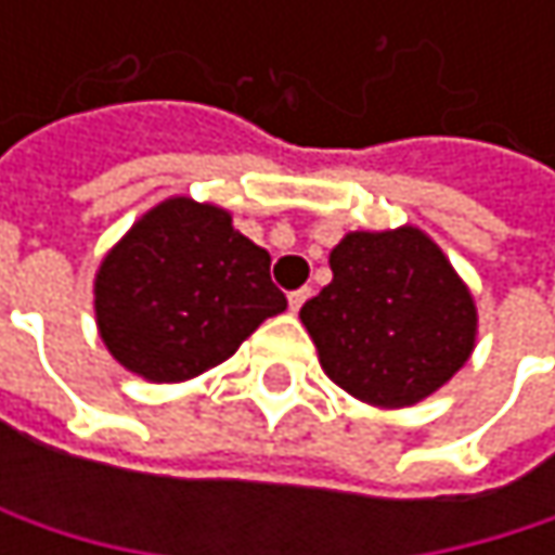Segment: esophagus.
Returning a JSON list of instances; mask_svg holds the SVG:
<instances>
[{"instance_id":"1","label":"esophagus","mask_w":555,"mask_h":555,"mask_svg":"<svg viewBox=\"0 0 555 555\" xmlns=\"http://www.w3.org/2000/svg\"><path fill=\"white\" fill-rule=\"evenodd\" d=\"M308 295H311V288H295V292H288V308L298 311V308L308 301Z\"/></svg>"}]
</instances>
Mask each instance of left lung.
<instances>
[{
  "instance_id": "left-lung-1",
  "label": "left lung",
  "mask_w": 555,
  "mask_h": 555,
  "mask_svg": "<svg viewBox=\"0 0 555 555\" xmlns=\"http://www.w3.org/2000/svg\"><path fill=\"white\" fill-rule=\"evenodd\" d=\"M331 273L298 318L324 373L353 398L408 408L469 360L473 295L424 231H353L331 250Z\"/></svg>"
}]
</instances>
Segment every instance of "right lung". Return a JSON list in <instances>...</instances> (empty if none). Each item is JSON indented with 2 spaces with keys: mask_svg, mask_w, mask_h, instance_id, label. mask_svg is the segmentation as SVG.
Listing matches in <instances>:
<instances>
[{
  "mask_svg": "<svg viewBox=\"0 0 555 555\" xmlns=\"http://www.w3.org/2000/svg\"><path fill=\"white\" fill-rule=\"evenodd\" d=\"M285 311L270 254L231 215L192 198L151 208L102 260L95 321L108 353L151 383H182L224 363Z\"/></svg>",
  "mask_w": 555,
  "mask_h": 555,
  "instance_id": "add662e5",
  "label": "right lung"
}]
</instances>
